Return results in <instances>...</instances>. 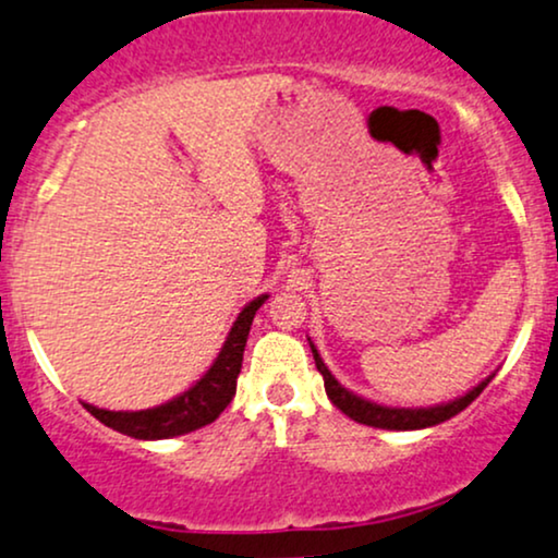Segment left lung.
I'll use <instances>...</instances> for the list:
<instances>
[{
  "instance_id": "obj_1",
  "label": "left lung",
  "mask_w": 558,
  "mask_h": 558,
  "mask_svg": "<svg viewBox=\"0 0 558 558\" xmlns=\"http://www.w3.org/2000/svg\"><path fill=\"white\" fill-rule=\"evenodd\" d=\"M311 350H313V360H316V368L320 376H324L326 395H329L331 402L337 404V408L342 410L347 417H352V421H357L363 425H373V428H386V430H417V428H430V425L449 421V417H454L457 412H462L464 408H468L473 399L481 397V391L486 389L490 378H494V376H488L486 381L477 384L475 389H470L464 397L451 399V402H447V404H436V408H384V404L368 402V399L347 391L344 386L331 376V371L326 368L324 360H320L318 350L313 347V342H311Z\"/></svg>"
}]
</instances>
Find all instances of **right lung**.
I'll return each mask as SVG.
<instances>
[{"instance_id": "obj_1", "label": "right lung", "mask_w": 558, "mask_h": 558, "mask_svg": "<svg viewBox=\"0 0 558 558\" xmlns=\"http://www.w3.org/2000/svg\"><path fill=\"white\" fill-rule=\"evenodd\" d=\"M266 300L268 294H260L253 303L242 307V313L238 320H234L225 347H221L219 357L214 360V365L206 371V376H203L195 386H190L187 391H182L180 397H174L172 402L137 412H111L85 402L83 408L88 410L96 421L109 425V428L120 430L124 436L143 438V441L174 438L214 423L216 417L225 412L227 404L232 402L234 391H238V376L242 368V352H245L247 333H251L255 311H258Z\"/></svg>"}]
</instances>
